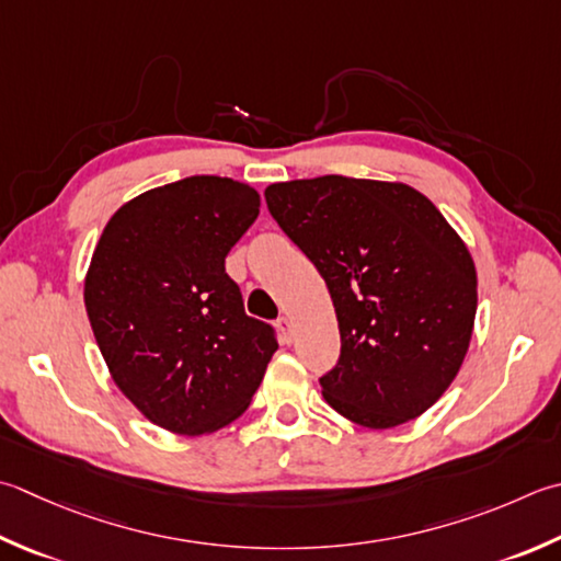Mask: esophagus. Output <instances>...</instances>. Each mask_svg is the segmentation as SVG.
<instances>
[{
  "mask_svg": "<svg viewBox=\"0 0 561 561\" xmlns=\"http://www.w3.org/2000/svg\"><path fill=\"white\" fill-rule=\"evenodd\" d=\"M277 325H279V331H282V335H284V340H291V321H289V318H287V316H279Z\"/></svg>",
  "mask_w": 561,
  "mask_h": 561,
  "instance_id": "obj_1",
  "label": "esophagus"
}]
</instances>
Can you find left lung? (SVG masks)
Returning a JSON list of instances; mask_svg holds the SVG:
<instances>
[{"label": "left lung", "instance_id": "obj_1", "mask_svg": "<svg viewBox=\"0 0 561 561\" xmlns=\"http://www.w3.org/2000/svg\"><path fill=\"white\" fill-rule=\"evenodd\" d=\"M274 221L325 279L340 328L323 399L357 425L419 419L469 350L477 270L435 204L409 184L325 174L270 184Z\"/></svg>", "mask_w": 561, "mask_h": 561}]
</instances>
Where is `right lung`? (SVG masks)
Segmentation results:
<instances>
[{
  "label": "right lung",
  "instance_id": "add662e5",
  "mask_svg": "<svg viewBox=\"0 0 561 561\" xmlns=\"http://www.w3.org/2000/svg\"><path fill=\"white\" fill-rule=\"evenodd\" d=\"M257 214L250 184L196 174L130 199L99 238L84 279L96 345L116 387L164 431L236 421L279 347L226 272Z\"/></svg>",
  "mask_w": 561,
  "mask_h": 561
}]
</instances>
